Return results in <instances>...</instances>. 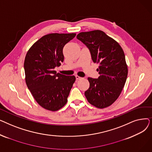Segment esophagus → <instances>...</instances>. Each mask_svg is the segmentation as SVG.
Masks as SVG:
<instances>
[{"label":"esophagus","mask_w":152,"mask_h":152,"mask_svg":"<svg viewBox=\"0 0 152 152\" xmlns=\"http://www.w3.org/2000/svg\"><path fill=\"white\" fill-rule=\"evenodd\" d=\"M76 80H80V79H82V77H81L79 76H77V75H76Z\"/></svg>","instance_id":"34e87169"}]
</instances>
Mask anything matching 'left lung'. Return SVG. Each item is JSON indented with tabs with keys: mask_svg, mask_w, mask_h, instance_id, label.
<instances>
[{
	"mask_svg": "<svg viewBox=\"0 0 152 152\" xmlns=\"http://www.w3.org/2000/svg\"><path fill=\"white\" fill-rule=\"evenodd\" d=\"M80 40L90 50L94 63L99 64L97 79L88 77L90 86L84 94L89 103L98 108H107L121 94L128 73L125 55L115 39L100 30L79 33Z\"/></svg>",
	"mask_w": 152,
	"mask_h": 152,
	"instance_id": "1",
	"label": "left lung"
}]
</instances>
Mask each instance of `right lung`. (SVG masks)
<instances>
[{
  "label": "right lung",
  "mask_w": 152,
  "mask_h": 152,
  "mask_svg": "<svg viewBox=\"0 0 152 152\" xmlns=\"http://www.w3.org/2000/svg\"><path fill=\"white\" fill-rule=\"evenodd\" d=\"M76 33H51L40 38L26 55L25 81L38 104L55 111L65 105L76 80L75 76L57 73L54 70L64 60L63 49Z\"/></svg>",
  "instance_id": "right-lung-1"
}]
</instances>
